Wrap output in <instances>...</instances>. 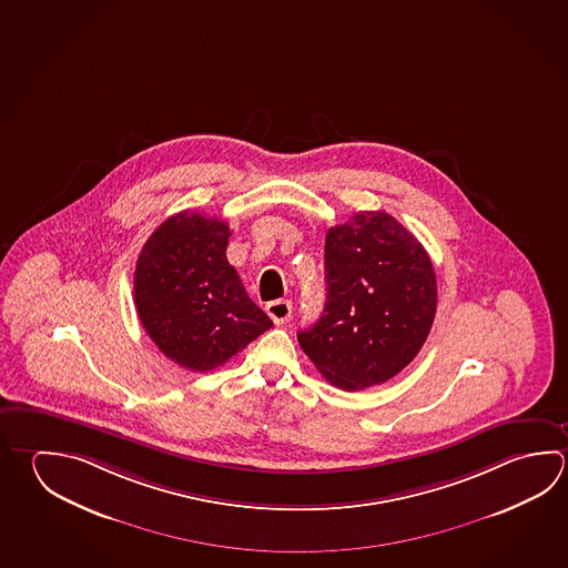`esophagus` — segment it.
<instances>
[{
  "instance_id": "34e87169",
  "label": "esophagus",
  "mask_w": 568,
  "mask_h": 568,
  "mask_svg": "<svg viewBox=\"0 0 568 568\" xmlns=\"http://www.w3.org/2000/svg\"><path fill=\"white\" fill-rule=\"evenodd\" d=\"M266 312L274 324H284L292 316V304L288 300H274L266 304Z\"/></svg>"
}]
</instances>
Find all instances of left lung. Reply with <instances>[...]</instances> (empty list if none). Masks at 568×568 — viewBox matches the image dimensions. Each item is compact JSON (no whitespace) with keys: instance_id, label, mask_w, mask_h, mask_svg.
I'll list each match as a JSON object with an SVG mask.
<instances>
[{"instance_id":"8db88e82","label":"left lung","mask_w":568,"mask_h":568,"mask_svg":"<svg viewBox=\"0 0 568 568\" xmlns=\"http://www.w3.org/2000/svg\"><path fill=\"white\" fill-rule=\"evenodd\" d=\"M326 304L298 332L326 381L362 390L390 381L420 352L436 314L433 262L386 212H358L326 234Z\"/></svg>"}]
</instances>
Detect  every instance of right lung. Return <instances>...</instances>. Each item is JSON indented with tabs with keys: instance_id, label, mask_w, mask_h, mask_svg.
Here are the masks:
<instances>
[{
	"instance_id": "add662e5",
	"label": "right lung",
	"mask_w": 568,
	"mask_h": 568,
	"mask_svg": "<svg viewBox=\"0 0 568 568\" xmlns=\"http://www.w3.org/2000/svg\"><path fill=\"white\" fill-rule=\"evenodd\" d=\"M230 227L184 210L148 237L134 272L135 310L170 361L207 372L272 328L226 258Z\"/></svg>"
}]
</instances>
